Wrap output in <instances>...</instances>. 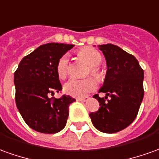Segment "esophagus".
<instances>
[{
  "instance_id": "34e87169",
  "label": "esophagus",
  "mask_w": 159,
  "mask_h": 159,
  "mask_svg": "<svg viewBox=\"0 0 159 159\" xmlns=\"http://www.w3.org/2000/svg\"><path fill=\"white\" fill-rule=\"evenodd\" d=\"M88 97H81V98H76L77 102H85L88 100Z\"/></svg>"
}]
</instances>
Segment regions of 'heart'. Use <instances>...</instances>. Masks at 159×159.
I'll use <instances>...</instances> for the list:
<instances>
[{"label": "heart", "instance_id": "b5f03b06", "mask_svg": "<svg viewBox=\"0 0 159 159\" xmlns=\"http://www.w3.org/2000/svg\"><path fill=\"white\" fill-rule=\"evenodd\" d=\"M78 54L81 57L91 66L90 72L98 80L102 81L104 77V73L98 66L102 62V57L97 50L92 47H84L81 49ZM69 58L67 55H64L57 61L56 66L57 74L60 79H64L68 75ZM97 87V83L94 78H86L83 80L70 79L64 84V91L68 95L74 97H83L91 91L95 90Z\"/></svg>", "mask_w": 159, "mask_h": 159}]
</instances>
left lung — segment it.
Here are the masks:
<instances>
[{
	"mask_svg": "<svg viewBox=\"0 0 159 159\" xmlns=\"http://www.w3.org/2000/svg\"><path fill=\"white\" fill-rule=\"evenodd\" d=\"M99 48L105 56L107 67L99 92L105 93L106 96L94 95L101 107L89 116L96 129L114 134L125 129L137 116L144 97V70L135 57L117 45L107 44L99 45ZM107 96L109 100L106 99Z\"/></svg>",
	"mask_w": 159,
	"mask_h": 159,
	"instance_id": "1",
	"label": "left lung"
}]
</instances>
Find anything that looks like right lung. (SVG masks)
I'll use <instances>...</instances> for the list:
<instances>
[{"instance_id":"1","label":"right lung","mask_w":159,"mask_h":159,"mask_svg":"<svg viewBox=\"0 0 159 159\" xmlns=\"http://www.w3.org/2000/svg\"><path fill=\"white\" fill-rule=\"evenodd\" d=\"M73 45L48 43L24 57L14 72L15 102L20 114L32 129L56 134L64 128L69 106L76 100L70 95L50 97L62 90L57 74V61Z\"/></svg>"}]
</instances>
